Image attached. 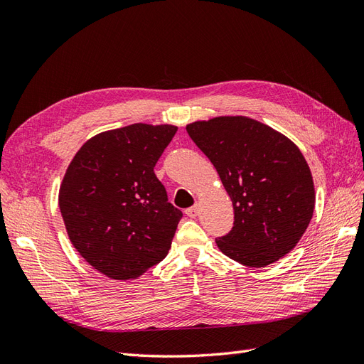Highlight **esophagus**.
Masks as SVG:
<instances>
[{"label": "esophagus", "instance_id": "34e87169", "mask_svg": "<svg viewBox=\"0 0 364 364\" xmlns=\"http://www.w3.org/2000/svg\"><path fill=\"white\" fill-rule=\"evenodd\" d=\"M185 214L188 215V217H191V218H194V217H197V214H199V206L197 205H194V206H191V208H188L185 211Z\"/></svg>", "mask_w": 364, "mask_h": 364}]
</instances>
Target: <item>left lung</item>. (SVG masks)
<instances>
[{"label": "left lung", "instance_id": "left-lung-1", "mask_svg": "<svg viewBox=\"0 0 364 364\" xmlns=\"http://www.w3.org/2000/svg\"><path fill=\"white\" fill-rule=\"evenodd\" d=\"M186 132L213 162L234 205V226L215 240L218 249L249 267L287 255L314 211L313 178L301 150L246 117L196 121Z\"/></svg>", "mask_w": 364, "mask_h": 364}]
</instances>
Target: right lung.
<instances>
[{"instance_id":"add662e5","label":"right lung","mask_w":364,"mask_h":364,"mask_svg":"<svg viewBox=\"0 0 364 364\" xmlns=\"http://www.w3.org/2000/svg\"><path fill=\"white\" fill-rule=\"evenodd\" d=\"M176 130L130 124L103 132L83 144L65 174L59 208L68 237L109 278H136L171 247L182 211L153 168Z\"/></svg>"}]
</instances>
